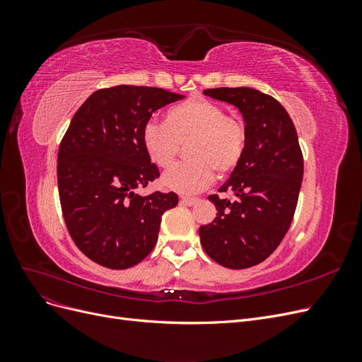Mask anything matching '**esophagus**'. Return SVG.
<instances>
[{
    "label": "esophagus",
    "instance_id": "34e87169",
    "mask_svg": "<svg viewBox=\"0 0 362 362\" xmlns=\"http://www.w3.org/2000/svg\"><path fill=\"white\" fill-rule=\"evenodd\" d=\"M181 202H182L184 205H194L196 202H198V198H192V196H182Z\"/></svg>",
    "mask_w": 362,
    "mask_h": 362
}]
</instances>
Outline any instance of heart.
<instances>
[{
	"label": "heart",
	"instance_id": "b5f03b06",
	"mask_svg": "<svg viewBox=\"0 0 362 362\" xmlns=\"http://www.w3.org/2000/svg\"><path fill=\"white\" fill-rule=\"evenodd\" d=\"M192 158L172 166L163 175L164 187L182 194L196 193L210 185L218 173L233 172L242 163L247 146V127L238 116L205 98H190L173 105L166 122L149 119L141 129V144L149 160L168 168L189 141Z\"/></svg>",
	"mask_w": 362,
	"mask_h": 362
}]
</instances>
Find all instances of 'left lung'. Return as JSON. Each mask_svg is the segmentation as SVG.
I'll return each instance as SVG.
<instances>
[{
    "mask_svg": "<svg viewBox=\"0 0 362 362\" xmlns=\"http://www.w3.org/2000/svg\"><path fill=\"white\" fill-rule=\"evenodd\" d=\"M204 95L235 105L247 127L242 163L218 192L210 194L217 210L199 228L206 255L228 269L257 266L273 254L291 225L303 178V157L291 117L275 98L250 87H218Z\"/></svg>",
    "mask_w": 362,
    "mask_h": 362,
    "instance_id": "1",
    "label": "left lung"
}]
</instances>
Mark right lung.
<instances>
[{
  "instance_id": "right-lung-1",
  "label": "right lung",
  "mask_w": 362,
  "mask_h": 362,
  "mask_svg": "<svg viewBox=\"0 0 362 362\" xmlns=\"http://www.w3.org/2000/svg\"><path fill=\"white\" fill-rule=\"evenodd\" d=\"M182 95L115 86L92 93L74 115L57 157L62 211L83 254L104 267H133L154 249L177 193H134L160 177L141 144L152 113Z\"/></svg>"
}]
</instances>
